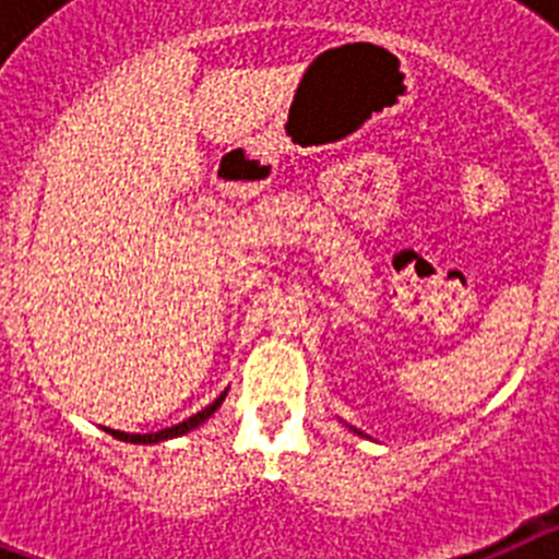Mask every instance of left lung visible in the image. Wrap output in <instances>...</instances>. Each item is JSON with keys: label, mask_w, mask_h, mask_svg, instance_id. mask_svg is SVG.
<instances>
[{"label": "left lung", "mask_w": 559, "mask_h": 559, "mask_svg": "<svg viewBox=\"0 0 559 559\" xmlns=\"http://www.w3.org/2000/svg\"><path fill=\"white\" fill-rule=\"evenodd\" d=\"M358 433H360V431H358Z\"/></svg>", "instance_id": "obj_1"}]
</instances>
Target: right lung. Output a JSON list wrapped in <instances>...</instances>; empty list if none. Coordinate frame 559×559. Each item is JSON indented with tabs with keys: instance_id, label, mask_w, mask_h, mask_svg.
Here are the masks:
<instances>
[{
	"instance_id": "right-lung-1",
	"label": "right lung",
	"mask_w": 559,
	"mask_h": 559,
	"mask_svg": "<svg viewBox=\"0 0 559 559\" xmlns=\"http://www.w3.org/2000/svg\"><path fill=\"white\" fill-rule=\"evenodd\" d=\"M226 392H229V389H226ZM226 392H221V397H215V403H210V406L201 408L199 414H192V417H187L185 423H179V426L162 428V431H156V433H126V431H114V428H103V431L111 433V437L120 439V442H131V445H156V442H165V439L181 437V433H190L192 428H199L201 423H206V419H210L212 414H215L221 408V403H224Z\"/></svg>"
}]
</instances>
